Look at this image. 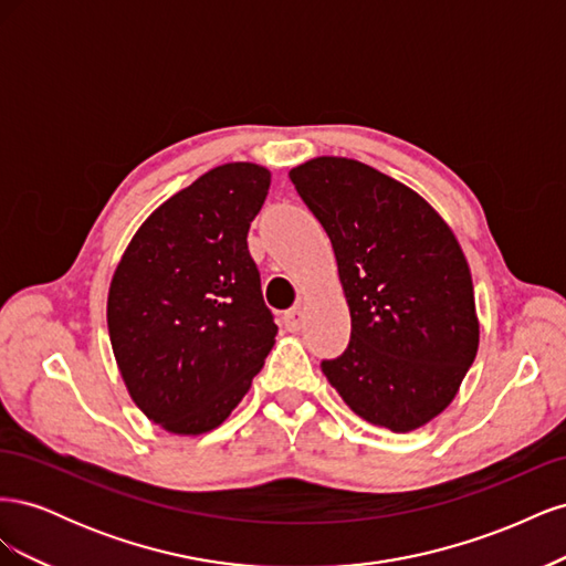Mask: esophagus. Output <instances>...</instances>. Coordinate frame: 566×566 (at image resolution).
I'll return each instance as SVG.
<instances>
[{
    "label": "esophagus",
    "instance_id": "esophagus-1",
    "mask_svg": "<svg viewBox=\"0 0 566 566\" xmlns=\"http://www.w3.org/2000/svg\"><path fill=\"white\" fill-rule=\"evenodd\" d=\"M302 321H304V314H302L300 306H295V310H290V312L283 316V323H285V328H287L290 333H297V331L302 328Z\"/></svg>",
    "mask_w": 566,
    "mask_h": 566
}]
</instances>
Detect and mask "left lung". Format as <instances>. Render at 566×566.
Listing matches in <instances>:
<instances>
[{"mask_svg": "<svg viewBox=\"0 0 566 566\" xmlns=\"http://www.w3.org/2000/svg\"><path fill=\"white\" fill-rule=\"evenodd\" d=\"M331 238L352 316L347 352L321 370L358 418L413 432L455 399L479 349L465 254L413 188L352 158L290 169Z\"/></svg>", "mask_w": 566, "mask_h": 566, "instance_id": "1", "label": "left lung"}]
</instances>
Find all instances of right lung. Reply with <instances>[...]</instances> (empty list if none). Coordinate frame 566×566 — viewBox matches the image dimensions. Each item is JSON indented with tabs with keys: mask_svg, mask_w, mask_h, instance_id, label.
<instances>
[{
	"mask_svg": "<svg viewBox=\"0 0 566 566\" xmlns=\"http://www.w3.org/2000/svg\"><path fill=\"white\" fill-rule=\"evenodd\" d=\"M271 172L227 163L181 188L134 233L108 290V333L132 401L165 432L214 430L276 342L248 250Z\"/></svg>",
	"mask_w": 566,
	"mask_h": 566,
	"instance_id": "obj_1",
	"label": "right lung"
}]
</instances>
